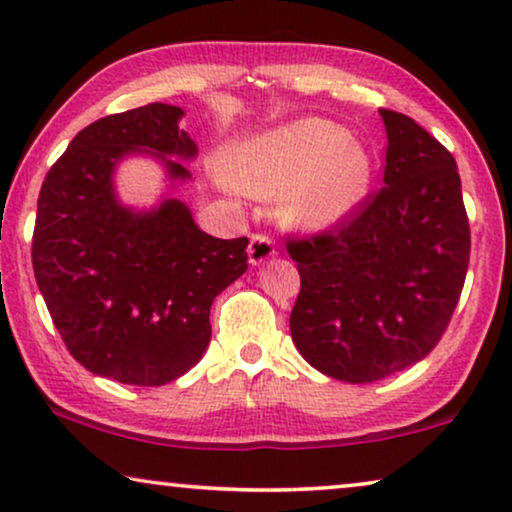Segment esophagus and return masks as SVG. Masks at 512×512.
<instances>
[{"instance_id":"obj_1","label":"esophagus","mask_w":512,"mask_h":512,"mask_svg":"<svg viewBox=\"0 0 512 512\" xmlns=\"http://www.w3.org/2000/svg\"><path fill=\"white\" fill-rule=\"evenodd\" d=\"M247 254H249V263H251V265H261V263L268 261V258H272V256L277 254L275 242H272L270 237L263 235V233L251 235V242H249Z\"/></svg>"}]
</instances>
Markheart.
I'll use <instances>...</instances> for the list:
<instances>
[{
    "instance_id": "heart-1",
    "label": "heart",
    "mask_w": 512,
    "mask_h": 512,
    "mask_svg": "<svg viewBox=\"0 0 512 512\" xmlns=\"http://www.w3.org/2000/svg\"><path fill=\"white\" fill-rule=\"evenodd\" d=\"M223 174L237 191L275 200L286 195V216L305 228L333 226L370 191L373 158L349 132L324 118H305L235 144Z\"/></svg>"
}]
</instances>
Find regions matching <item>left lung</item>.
I'll use <instances>...</instances> for the list:
<instances>
[{
  "label": "left lung",
  "instance_id": "8db88e82",
  "mask_svg": "<svg viewBox=\"0 0 512 512\" xmlns=\"http://www.w3.org/2000/svg\"><path fill=\"white\" fill-rule=\"evenodd\" d=\"M384 186L310 237H289L300 293L291 338L335 380L368 384L422 361L450 324L471 254L452 153L410 116L380 109Z\"/></svg>",
  "mask_w": 512,
  "mask_h": 512
}]
</instances>
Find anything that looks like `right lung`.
<instances>
[{"label":"right lung","instance_id":"add662e5","mask_svg":"<svg viewBox=\"0 0 512 512\" xmlns=\"http://www.w3.org/2000/svg\"><path fill=\"white\" fill-rule=\"evenodd\" d=\"M181 116L151 102L90 123L48 170L37 202L34 277L62 342L90 373L135 387L177 380L202 359L214 298L247 270V237L202 233L177 198L151 212L116 198V163L130 153H153L170 179H191L167 158L198 153Z\"/></svg>","mask_w":512,"mask_h":512}]
</instances>
